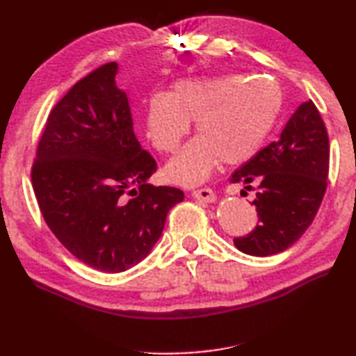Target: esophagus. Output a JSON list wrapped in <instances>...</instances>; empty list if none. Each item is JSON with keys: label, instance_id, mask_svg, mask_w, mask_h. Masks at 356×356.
<instances>
[{"label": "esophagus", "instance_id": "obj_1", "mask_svg": "<svg viewBox=\"0 0 356 356\" xmlns=\"http://www.w3.org/2000/svg\"><path fill=\"white\" fill-rule=\"evenodd\" d=\"M191 196L195 197V200L201 201V202H206V204H210V202H215L216 201V196L215 193L210 190V188H201V190H195L191 193Z\"/></svg>", "mask_w": 356, "mask_h": 356}]
</instances>
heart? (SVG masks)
Returning a JSON list of instances; mask_svg holds the SVG:
<instances>
[{
    "label": "heart",
    "mask_w": 356,
    "mask_h": 356,
    "mask_svg": "<svg viewBox=\"0 0 356 356\" xmlns=\"http://www.w3.org/2000/svg\"><path fill=\"white\" fill-rule=\"evenodd\" d=\"M282 106L276 84L262 78L221 75L188 78L168 94H154L146 105V135L159 152L170 154L188 135L197 136L166 165V176L180 185L202 184L221 163L251 160L278 122Z\"/></svg>",
    "instance_id": "b5f03b06"
}]
</instances>
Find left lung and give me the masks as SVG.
<instances>
[{
    "instance_id": "obj_1",
    "label": "left lung",
    "mask_w": 356,
    "mask_h": 356,
    "mask_svg": "<svg viewBox=\"0 0 356 356\" xmlns=\"http://www.w3.org/2000/svg\"><path fill=\"white\" fill-rule=\"evenodd\" d=\"M330 144L325 124L312 102L301 104L287 120L278 141L252 156L231 176L232 184H259V225L246 237L234 238L245 254L265 257L287 250L303 236L327 190Z\"/></svg>"
}]
</instances>
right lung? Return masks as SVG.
Returning <instances> with one entry per match:
<instances>
[{"label":"right lung","instance_id":"add662e5","mask_svg":"<svg viewBox=\"0 0 356 356\" xmlns=\"http://www.w3.org/2000/svg\"><path fill=\"white\" fill-rule=\"evenodd\" d=\"M118 70V63L102 65L59 100L31 172L51 232L76 259L108 273L140 264L168 212L184 201V191L147 182L156 163L136 140Z\"/></svg>","mask_w":356,"mask_h":356}]
</instances>
